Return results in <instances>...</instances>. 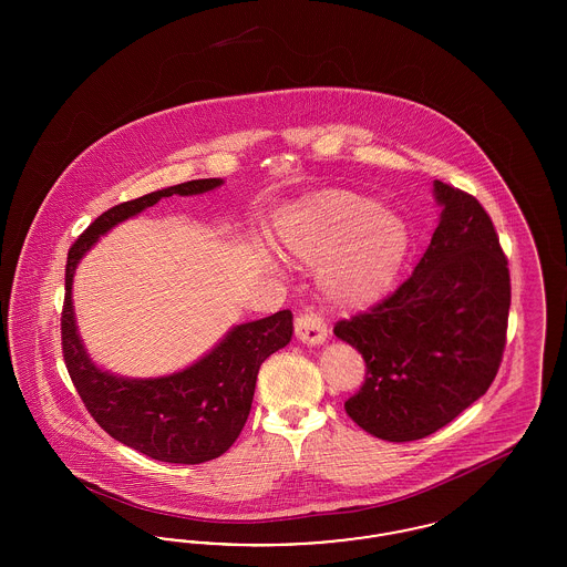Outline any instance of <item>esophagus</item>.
Instances as JSON below:
<instances>
[{"label":"esophagus","instance_id":"obj_1","mask_svg":"<svg viewBox=\"0 0 567 567\" xmlns=\"http://www.w3.org/2000/svg\"><path fill=\"white\" fill-rule=\"evenodd\" d=\"M296 336L297 340L303 344H323L327 338V324L315 310L306 308L296 319Z\"/></svg>","mask_w":567,"mask_h":567}]
</instances>
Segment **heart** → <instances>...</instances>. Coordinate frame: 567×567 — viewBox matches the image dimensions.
Returning <instances> with one entry per match:
<instances>
[{
    "label": "heart",
    "instance_id": "obj_1",
    "mask_svg": "<svg viewBox=\"0 0 567 567\" xmlns=\"http://www.w3.org/2000/svg\"><path fill=\"white\" fill-rule=\"evenodd\" d=\"M278 238L299 261L319 264L324 297L342 308H365L386 296L410 250L404 218L342 189L321 190L287 210Z\"/></svg>",
    "mask_w": 567,
    "mask_h": 567
}]
</instances>
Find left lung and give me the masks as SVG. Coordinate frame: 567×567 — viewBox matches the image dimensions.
Wrapping results in <instances>:
<instances>
[{
  "label": "left lung",
  "instance_id": "obj_1",
  "mask_svg": "<svg viewBox=\"0 0 567 567\" xmlns=\"http://www.w3.org/2000/svg\"><path fill=\"white\" fill-rule=\"evenodd\" d=\"M440 225L412 276L333 333L361 352L365 380L344 402L352 421L386 442L442 430L483 398L506 349L511 271L481 202L433 183Z\"/></svg>",
  "mask_w": 567,
  "mask_h": 567
}]
</instances>
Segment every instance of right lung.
Listing matches in <instances>:
<instances>
[{"label": "right lung", "mask_w": 567, "mask_h": 567, "mask_svg": "<svg viewBox=\"0 0 567 567\" xmlns=\"http://www.w3.org/2000/svg\"><path fill=\"white\" fill-rule=\"evenodd\" d=\"M220 178L190 181L112 206L72 244L65 264L61 351L82 404L121 444L165 463H204L220 457L243 432L261 363L289 344L291 310L234 327L204 359L172 377L118 378L102 372L82 349L72 308V278L82 255L114 225L169 195H197Z\"/></svg>", "instance_id": "1"}]
</instances>
